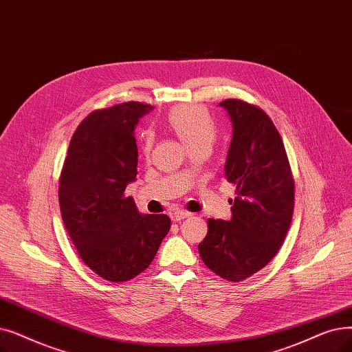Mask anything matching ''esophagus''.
I'll use <instances>...</instances> for the list:
<instances>
[{
	"instance_id": "1",
	"label": "esophagus",
	"mask_w": 352,
	"mask_h": 352,
	"mask_svg": "<svg viewBox=\"0 0 352 352\" xmlns=\"http://www.w3.org/2000/svg\"><path fill=\"white\" fill-rule=\"evenodd\" d=\"M190 216H191L190 211H186V210H175L174 214H173V220L181 221V220H184V219H187V217H190Z\"/></svg>"
}]
</instances>
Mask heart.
Listing matches in <instances>:
<instances>
[{"label": "heart", "mask_w": 352, "mask_h": 352, "mask_svg": "<svg viewBox=\"0 0 352 352\" xmlns=\"http://www.w3.org/2000/svg\"><path fill=\"white\" fill-rule=\"evenodd\" d=\"M168 125L187 144L190 149L197 146H211L217 136V124L211 113L200 104L175 106L166 116ZM154 145V133H142V149L145 154Z\"/></svg>", "instance_id": "heart-1"}]
</instances>
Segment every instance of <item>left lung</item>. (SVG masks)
<instances>
[{"instance_id": "1", "label": "left lung", "mask_w": 352, "mask_h": 352, "mask_svg": "<svg viewBox=\"0 0 352 352\" xmlns=\"http://www.w3.org/2000/svg\"><path fill=\"white\" fill-rule=\"evenodd\" d=\"M220 106L233 122L224 173L236 186L232 220L208 219L198 252L208 269L241 282L263 269L279 252L295 206V181L282 136L256 104L226 99Z\"/></svg>"}]
</instances>
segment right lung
<instances>
[{"mask_svg":"<svg viewBox=\"0 0 352 352\" xmlns=\"http://www.w3.org/2000/svg\"><path fill=\"white\" fill-rule=\"evenodd\" d=\"M151 109L132 100L89 113L72 136L58 179L69 237L86 266L109 282L142 273L171 227L166 214H141L125 197L138 174L135 126Z\"/></svg>","mask_w":352,"mask_h":352,"instance_id":"add662e5","label":"right lung"}]
</instances>
